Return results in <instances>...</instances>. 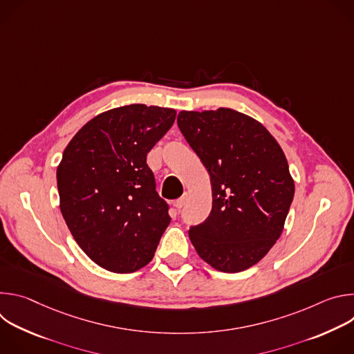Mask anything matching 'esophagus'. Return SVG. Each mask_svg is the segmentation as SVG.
Here are the masks:
<instances>
[{
	"label": "esophagus",
	"instance_id": "34e87169",
	"mask_svg": "<svg viewBox=\"0 0 354 354\" xmlns=\"http://www.w3.org/2000/svg\"><path fill=\"white\" fill-rule=\"evenodd\" d=\"M186 201H187V193H183V196L179 197V198L175 201V207H176L178 210H180V209L186 205Z\"/></svg>",
	"mask_w": 354,
	"mask_h": 354
}]
</instances>
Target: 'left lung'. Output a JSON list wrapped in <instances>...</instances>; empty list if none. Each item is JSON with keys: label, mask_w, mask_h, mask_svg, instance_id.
<instances>
[{"label": "left lung", "mask_w": 354, "mask_h": 354, "mask_svg": "<svg viewBox=\"0 0 354 354\" xmlns=\"http://www.w3.org/2000/svg\"><path fill=\"white\" fill-rule=\"evenodd\" d=\"M178 126L206 167L213 209L190 227L198 257L224 273L257 265L280 238L294 197L281 147L254 118L234 109L178 115Z\"/></svg>", "instance_id": "8db88e82"}]
</instances>
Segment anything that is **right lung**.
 Segmentation results:
<instances>
[{
    "label": "right lung",
    "mask_w": 354,
    "mask_h": 354,
    "mask_svg": "<svg viewBox=\"0 0 354 354\" xmlns=\"http://www.w3.org/2000/svg\"><path fill=\"white\" fill-rule=\"evenodd\" d=\"M176 111L141 104L106 111L71 138L57 167L60 210L86 257L113 273L154 258L171 223L147 154Z\"/></svg>",
    "instance_id": "obj_1"
}]
</instances>
